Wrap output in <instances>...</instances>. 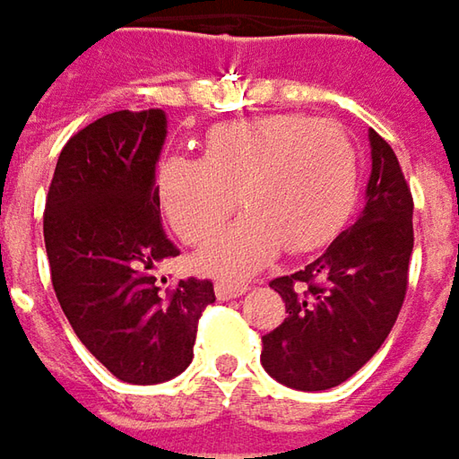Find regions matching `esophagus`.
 Here are the masks:
<instances>
[{
  "instance_id": "esophagus-1",
  "label": "esophagus",
  "mask_w": 459,
  "mask_h": 459,
  "mask_svg": "<svg viewBox=\"0 0 459 459\" xmlns=\"http://www.w3.org/2000/svg\"><path fill=\"white\" fill-rule=\"evenodd\" d=\"M246 290H248V284H246V281H229V279H221V281L215 284V294H218V299H233V297L244 294Z\"/></svg>"
}]
</instances>
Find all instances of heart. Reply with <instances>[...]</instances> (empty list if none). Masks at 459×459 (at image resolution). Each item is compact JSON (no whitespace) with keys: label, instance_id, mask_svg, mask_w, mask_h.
<instances>
[{"label":"heart","instance_id":"b5f03b06","mask_svg":"<svg viewBox=\"0 0 459 459\" xmlns=\"http://www.w3.org/2000/svg\"><path fill=\"white\" fill-rule=\"evenodd\" d=\"M358 185V154L335 121L297 114L226 121L205 136L203 160L169 154L157 187L185 244H205L236 208L246 213L200 254L215 274L241 277L284 246L307 254L348 218Z\"/></svg>","mask_w":459,"mask_h":459}]
</instances>
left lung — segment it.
Wrapping results in <instances>:
<instances>
[{"instance_id":"1","label":"left lung","mask_w":459,"mask_h":459,"mask_svg":"<svg viewBox=\"0 0 459 459\" xmlns=\"http://www.w3.org/2000/svg\"><path fill=\"white\" fill-rule=\"evenodd\" d=\"M363 215L323 256L269 281L287 307L261 338V366L279 384L325 391L348 381L384 345L409 284L414 200L386 139L371 129Z\"/></svg>"}]
</instances>
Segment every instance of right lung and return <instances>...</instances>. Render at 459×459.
I'll list each match as a JSON object with an SVG mask.
<instances>
[{
    "instance_id": "right-lung-1",
    "label": "right lung",
    "mask_w": 459,
    "mask_h": 459,
    "mask_svg": "<svg viewBox=\"0 0 459 459\" xmlns=\"http://www.w3.org/2000/svg\"><path fill=\"white\" fill-rule=\"evenodd\" d=\"M162 108L114 111L68 139L50 180L42 233L57 302L78 340L119 381L150 386L193 360L211 279L162 290L152 269L180 248L167 238L154 165Z\"/></svg>"
}]
</instances>
